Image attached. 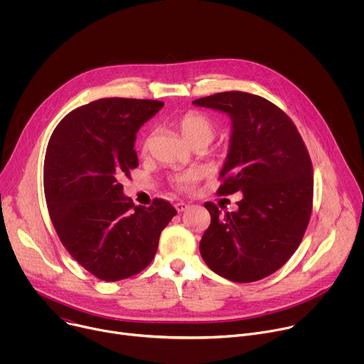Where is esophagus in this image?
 Masks as SVG:
<instances>
[{
    "instance_id": "esophagus-1",
    "label": "esophagus",
    "mask_w": 364,
    "mask_h": 364,
    "mask_svg": "<svg viewBox=\"0 0 364 364\" xmlns=\"http://www.w3.org/2000/svg\"><path fill=\"white\" fill-rule=\"evenodd\" d=\"M176 209H177V212H186V210H188L190 209V204L188 203H186V201H178V203H176Z\"/></svg>"
}]
</instances>
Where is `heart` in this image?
I'll list each match as a JSON object with an SVG mask.
<instances>
[{
  "instance_id": "heart-1",
  "label": "heart",
  "mask_w": 364,
  "mask_h": 364,
  "mask_svg": "<svg viewBox=\"0 0 364 364\" xmlns=\"http://www.w3.org/2000/svg\"><path fill=\"white\" fill-rule=\"evenodd\" d=\"M176 124L184 139L193 146L198 144H204L207 146L218 134V122L212 117L198 111H187L177 119ZM148 146L149 138H145L141 145V152L145 154L148 151ZM196 178L197 176L193 171L180 173L174 177V186L178 190L188 191L193 188Z\"/></svg>"
}]
</instances>
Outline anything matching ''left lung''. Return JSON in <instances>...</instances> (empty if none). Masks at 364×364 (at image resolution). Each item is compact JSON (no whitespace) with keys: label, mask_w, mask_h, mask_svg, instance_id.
Listing matches in <instances>:
<instances>
[{"label":"left lung","mask_w":364,"mask_h":364,"mask_svg":"<svg viewBox=\"0 0 364 364\" xmlns=\"http://www.w3.org/2000/svg\"><path fill=\"white\" fill-rule=\"evenodd\" d=\"M193 103L232 118L218 193L243 194L239 209L225 215L215 203H204L212 222L200 240L203 261L233 282L267 278L298 249L313 212L308 149L291 118L262 96L230 90Z\"/></svg>","instance_id":"1"}]
</instances>
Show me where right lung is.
<instances>
[{"label": "right lung", "instance_id": "1", "mask_svg": "<svg viewBox=\"0 0 364 364\" xmlns=\"http://www.w3.org/2000/svg\"><path fill=\"white\" fill-rule=\"evenodd\" d=\"M163 105L152 99H97L69 112L50 136L43 181L51 223L75 261L102 281L145 269L177 215L164 198L134 205L119 183L138 167L135 134Z\"/></svg>", "mask_w": 364, "mask_h": 364}]
</instances>
